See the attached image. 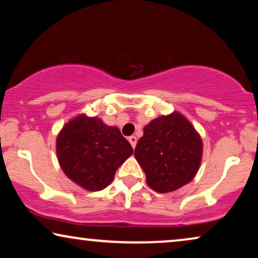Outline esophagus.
I'll return each mask as SVG.
<instances>
[{"label":"esophagus","mask_w":258,"mask_h":258,"mask_svg":"<svg viewBox=\"0 0 258 258\" xmlns=\"http://www.w3.org/2000/svg\"><path fill=\"white\" fill-rule=\"evenodd\" d=\"M128 141L130 142V144H132V147H133V148H135V147H136V143H137V139H136V136H129Z\"/></svg>","instance_id":"esophagus-1"}]
</instances>
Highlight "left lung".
<instances>
[{"label": "left lung", "mask_w": 258, "mask_h": 258, "mask_svg": "<svg viewBox=\"0 0 258 258\" xmlns=\"http://www.w3.org/2000/svg\"><path fill=\"white\" fill-rule=\"evenodd\" d=\"M202 151V140L191 123L179 112H172L144 126L134 155L146 172L148 185L164 194L195 177Z\"/></svg>", "instance_id": "obj_1"}]
</instances>
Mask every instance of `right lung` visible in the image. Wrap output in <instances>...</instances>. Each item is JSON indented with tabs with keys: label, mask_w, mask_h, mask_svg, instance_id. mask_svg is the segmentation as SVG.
Returning a JSON list of instances; mask_svg holds the SVG:
<instances>
[{
	"label": "right lung",
	"mask_w": 258,
	"mask_h": 258,
	"mask_svg": "<svg viewBox=\"0 0 258 258\" xmlns=\"http://www.w3.org/2000/svg\"><path fill=\"white\" fill-rule=\"evenodd\" d=\"M62 170L82 188L98 191L110 184L119 165L133 154L116 126L80 115L63 126L56 140Z\"/></svg>",
	"instance_id": "1"
}]
</instances>
